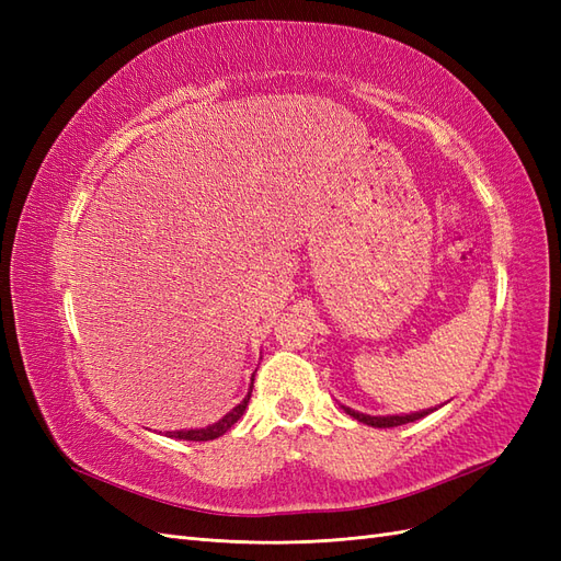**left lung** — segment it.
Returning <instances> with one entry per match:
<instances>
[{"instance_id":"8db88e82","label":"left lung","mask_w":561,"mask_h":561,"mask_svg":"<svg viewBox=\"0 0 561 561\" xmlns=\"http://www.w3.org/2000/svg\"><path fill=\"white\" fill-rule=\"evenodd\" d=\"M342 410H344L348 416L358 419L360 423H367V426H371V428H393V426H402V423H412V421H416V419H423L426 414L435 412L437 407H433V410L412 412V414H388V416H371V414L355 412V410H351V407H346V404H342Z\"/></svg>"}]
</instances>
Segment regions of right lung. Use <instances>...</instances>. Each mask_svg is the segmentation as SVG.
<instances>
[{
  "label": "right lung",
  "mask_w": 561,
  "mask_h": 561,
  "mask_svg": "<svg viewBox=\"0 0 561 561\" xmlns=\"http://www.w3.org/2000/svg\"><path fill=\"white\" fill-rule=\"evenodd\" d=\"M252 381H254V375H252ZM250 393H252V383L248 388V396L233 407V410H229L222 419L210 423V426L206 428H182V431H168L165 435L168 437H175V439H192V443H206V439H215L219 435H225L236 421H239L243 416V412L248 410V402H250Z\"/></svg>",
  "instance_id": "obj_1"
}]
</instances>
